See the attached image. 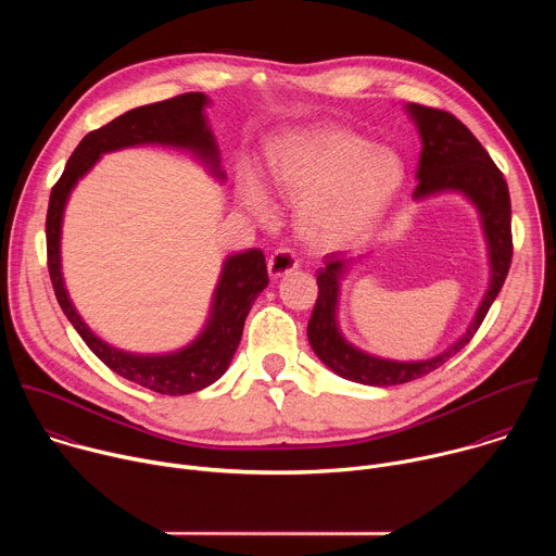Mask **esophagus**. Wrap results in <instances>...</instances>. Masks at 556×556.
Instances as JSON below:
<instances>
[{
	"label": "esophagus",
	"mask_w": 556,
	"mask_h": 556,
	"mask_svg": "<svg viewBox=\"0 0 556 556\" xmlns=\"http://www.w3.org/2000/svg\"><path fill=\"white\" fill-rule=\"evenodd\" d=\"M294 268H299V260L290 249H277L270 257H268V273L270 277H283L288 273H292Z\"/></svg>",
	"instance_id": "1"
}]
</instances>
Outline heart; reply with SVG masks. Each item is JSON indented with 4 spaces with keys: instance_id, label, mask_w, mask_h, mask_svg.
<instances>
[{
    "instance_id": "heart-1",
    "label": "heart",
    "mask_w": 556,
    "mask_h": 556,
    "mask_svg": "<svg viewBox=\"0 0 556 556\" xmlns=\"http://www.w3.org/2000/svg\"><path fill=\"white\" fill-rule=\"evenodd\" d=\"M270 178L281 198L301 204V230L312 244L343 247L374 228L399 193L405 165L348 129L319 127L273 147ZM240 200L251 213L270 215V200L253 174L242 178Z\"/></svg>"
}]
</instances>
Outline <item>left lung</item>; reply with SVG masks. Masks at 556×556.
I'll return each mask as SVG.
<instances>
[{"label": "left lung", "instance_id": "1", "mask_svg": "<svg viewBox=\"0 0 556 556\" xmlns=\"http://www.w3.org/2000/svg\"><path fill=\"white\" fill-rule=\"evenodd\" d=\"M412 118L418 125L422 138V153L418 163V187L414 198H427L444 191H462L482 215V226L489 242L491 257V286L484 301L475 314L466 334L453 343L446 352L435 358L418 363H399L369 356L350 345L337 326V301L339 279L345 270V262L334 255L326 257V268L316 275L319 296H316L309 324L307 341L334 374L374 387L403 384L422 378L455 356L480 330L489 307L500 294L513 262V230H510V193L504 174L493 163L482 142L470 134V129L453 114L435 108L412 103Z\"/></svg>", "mask_w": 556, "mask_h": 556}]
</instances>
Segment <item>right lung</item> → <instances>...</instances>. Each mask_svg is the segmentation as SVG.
Here are the masks:
<instances>
[{
	"label": "right lung",
	"mask_w": 556,
	"mask_h": 556,
	"mask_svg": "<svg viewBox=\"0 0 556 556\" xmlns=\"http://www.w3.org/2000/svg\"><path fill=\"white\" fill-rule=\"evenodd\" d=\"M204 105L206 97L202 92H187L161 103L129 110L112 123L90 131L78 142L61 178L52 187L46 215L48 273L56 301L65 312L67 321L112 371L144 389L165 395H185L200 391L226 371L237 345H240L247 316L257 294L268 286L264 253L253 249L226 260L219 283L215 288L208 324L189 348L163 356H138L103 343L90 332V328L81 321V316L76 314L61 277V219L72 187L78 178L92 169V165L105 151L144 142L187 147L204 157L211 169L219 178H224V174L219 172L217 144L211 129L206 127Z\"/></svg>",
	"instance_id": "add662e5"
}]
</instances>
